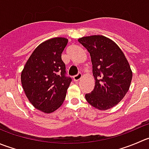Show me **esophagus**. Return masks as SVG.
<instances>
[{
	"instance_id": "obj_1",
	"label": "esophagus",
	"mask_w": 149,
	"mask_h": 149,
	"mask_svg": "<svg viewBox=\"0 0 149 149\" xmlns=\"http://www.w3.org/2000/svg\"><path fill=\"white\" fill-rule=\"evenodd\" d=\"M81 77H82L81 73H79L78 74L75 75V76H73V81H79V79H80Z\"/></svg>"
}]
</instances>
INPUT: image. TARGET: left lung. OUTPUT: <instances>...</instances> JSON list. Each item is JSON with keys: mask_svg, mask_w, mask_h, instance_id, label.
<instances>
[{"mask_svg": "<svg viewBox=\"0 0 149 149\" xmlns=\"http://www.w3.org/2000/svg\"><path fill=\"white\" fill-rule=\"evenodd\" d=\"M78 41L90 54L95 79V88L85 98L99 110L111 108L128 92L132 78L130 66L120 48L105 36H87Z\"/></svg>", "mask_w": 149, "mask_h": 149, "instance_id": "left-lung-1", "label": "left lung"}]
</instances>
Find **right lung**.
Masks as SVG:
<instances>
[{
	"instance_id": "obj_1",
	"label": "right lung",
	"mask_w": 149,
	"mask_h": 149,
	"mask_svg": "<svg viewBox=\"0 0 149 149\" xmlns=\"http://www.w3.org/2000/svg\"><path fill=\"white\" fill-rule=\"evenodd\" d=\"M68 44L65 38H54L33 51L21 74L25 95L32 105L49 113L63 103L72 79L66 75L62 53Z\"/></svg>"
}]
</instances>
